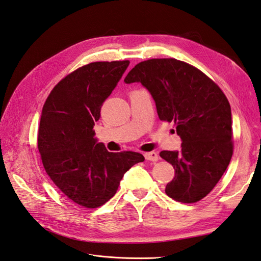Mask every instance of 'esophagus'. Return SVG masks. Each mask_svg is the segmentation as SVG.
<instances>
[{
    "label": "esophagus",
    "mask_w": 261,
    "mask_h": 261,
    "mask_svg": "<svg viewBox=\"0 0 261 261\" xmlns=\"http://www.w3.org/2000/svg\"><path fill=\"white\" fill-rule=\"evenodd\" d=\"M145 159L148 161H152V162H156L159 160V155H158L156 152L154 151H150V152H146L145 154Z\"/></svg>",
    "instance_id": "esophagus-1"
}]
</instances>
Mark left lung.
<instances>
[{
    "label": "left lung",
    "instance_id": "8db88e82",
    "mask_svg": "<svg viewBox=\"0 0 261 261\" xmlns=\"http://www.w3.org/2000/svg\"><path fill=\"white\" fill-rule=\"evenodd\" d=\"M124 82L143 85L160 120L176 124L180 150L160 152L175 170L165 193L180 202L199 201L222 177L233 154L232 114L225 94L199 69L175 59L141 62Z\"/></svg>",
    "mask_w": 261,
    "mask_h": 261
}]
</instances>
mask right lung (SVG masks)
Returning <instances> with one entry per match:
<instances>
[{
  "instance_id": "right-lung-1",
  "label": "right lung",
  "mask_w": 261,
  "mask_h": 261,
  "mask_svg": "<svg viewBox=\"0 0 261 261\" xmlns=\"http://www.w3.org/2000/svg\"><path fill=\"white\" fill-rule=\"evenodd\" d=\"M129 61L94 62L54 87L42 108L38 149L53 183L67 198L97 208L115 195L124 174L143 154L109 152L94 137L102 103L114 90Z\"/></svg>"
}]
</instances>
